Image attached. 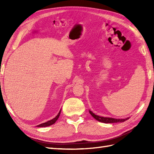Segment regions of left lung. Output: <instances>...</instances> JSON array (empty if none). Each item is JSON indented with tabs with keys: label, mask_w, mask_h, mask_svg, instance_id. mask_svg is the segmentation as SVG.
Instances as JSON below:
<instances>
[{
	"label": "left lung",
	"mask_w": 154,
	"mask_h": 154,
	"mask_svg": "<svg viewBox=\"0 0 154 154\" xmlns=\"http://www.w3.org/2000/svg\"><path fill=\"white\" fill-rule=\"evenodd\" d=\"M89 113L91 114L93 118H95L96 120L100 122L105 123H119V122H124L126 120L129 119V118H125V119H116V118H106V117H101V116H97L95 114L92 112V111L89 110Z\"/></svg>",
	"instance_id": "1"
}]
</instances>
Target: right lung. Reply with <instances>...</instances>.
<instances>
[{
	"label": "right lung",
	"mask_w": 154,
	"mask_h": 154,
	"mask_svg": "<svg viewBox=\"0 0 154 154\" xmlns=\"http://www.w3.org/2000/svg\"><path fill=\"white\" fill-rule=\"evenodd\" d=\"M60 112H61V110H60L59 113L58 114V115H57V116H56V117H55L54 118H53V119H51V120H49V121H48V122H45V123H42V124H40V125H37L36 127H48V126H50V125H53V124L55 123V122H57V119H58V118H59V116H60Z\"/></svg>",
	"instance_id": "1"
}]
</instances>
